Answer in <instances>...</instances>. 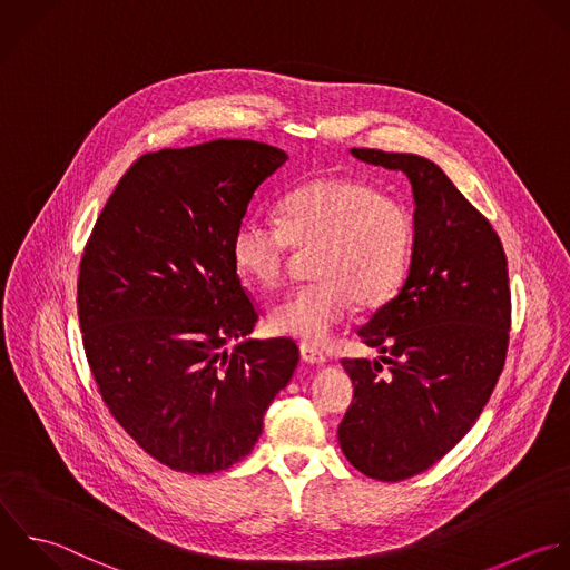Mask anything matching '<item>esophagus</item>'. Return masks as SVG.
<instances>
[{"instance_id": "34e87169", "label": "esophagus", "mask_w": 570, "mask_h": 570, "mask_svg": "<svg viewBox=\"0 0 570 570\" xmlns=\"http://www.w3.org/2000/svg\"><path fill=\"white\" fill-rule=\"evenodd\" d=\"M299 355H302V360H304L306 364L322 366V364L326 362V355H324L322 351H317L315 346H311V344H302V346H299Z\"/></svg>"}]
</instances>
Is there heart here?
<instances>
[{
  "label": "heart",
  "instance_id": "b5f03b06",
  "mask_svg": "<svg viewBox=\"0 0 570 570\" xmlns=\"http://www.w3.org/2000/svg\"><path fill=\"white\" fill-rule=\"evenodd\" d=\"M279 223L244 219L230 242L235 271L264 288L282 282L293 248H317V284L295 288L268 311V328L322 344L355 311L386 304L404 284L415 224L411 210L353 177H320L288 193Z\"/></svg>",
  "mask_w": 570,
  "mask_h": 570
}]
</instances>
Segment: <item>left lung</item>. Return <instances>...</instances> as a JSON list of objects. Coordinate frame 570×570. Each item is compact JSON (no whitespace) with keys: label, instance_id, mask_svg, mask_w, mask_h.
I'll return each instance as SVG.
<instances>
[{"label":"left lung","instance_id":"obj_1","mask_svg":"<svg viewBox=\"0 0 570 570\" xmlns=\"http://www.w3.org/2000/svg\"><path fill=\"white\" fill-rule=\"evenodd\" d=\"M413 188L415 244L400 293L360 328L389 371L344 360L355 395L337 429L346 460L382 482L440 462L484 411L507 360L509 268L489 219L431 159L351 148Z\"/></svg>","mask_w":570,"mask_h":570}]
</instances>
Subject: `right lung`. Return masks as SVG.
Segmentation results:
<instances>
[{
    "mask_svg": "<svg viewBox=\"0 0 570 570\" xmlns=\"http://www.w3.org/2000/svg\"><path fill=\"white\" fill-rule=\"evenodd\" d=\"M286 159L253 139L148 153L119 179L83 248L77 315L99 395L173 471L242 462L299 362L293 340L248 337L257 311L230 257L255 190Z\"/></svg>",
    "mask_w": 570,
    "mask_h": 570,
    "instance_id": "right-lung-1",
    "label": "right lung"
}]
</instances>
